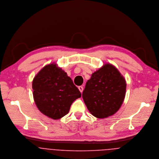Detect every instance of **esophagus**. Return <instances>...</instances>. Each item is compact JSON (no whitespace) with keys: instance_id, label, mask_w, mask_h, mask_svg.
Returning <instances> with one entry per match:
<instances>
[{"instance_id":"obj_1","label":"esophagus","mask_w":159,"mask_h":159,"mask_svg":"<svg viewBox=\"0 0 159 159\" xmlns=\"http://www.w3.org/2000/svg\"><path fill=\"white\" fill-rule=\"evenodd\" d=\"M78 89H79V90H80L81 92H83V86H78Z\"/></svg>"}]
</instances>
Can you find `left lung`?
I'll list each match as a JSON object with an SVG mask.
<instances>
[{
	"instance_id": "left-lung-1",
	"label": "left lung",
	"mask_w": 159,
	"mask_h": 159,
	"mask_svg": "<svg viewBox=\"0 0 159 159\" xmlns=\"http://www.w3.org/2000/svg\"><path fill=\"white\" fill-rule=\"evenodd\" d=\"M125 91L124 76L113 65L105 64L92 74L82 97L89 112L97 118L103 119L119 110Z\"/></svg>"
}]
</instances>
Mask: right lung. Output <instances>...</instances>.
Instances as JSON below:
<instances>
[{
	"instance_id": "add662e5",
	"label": "right lung",
	"mask_w": 159,
	"mask_h": 159,
	"mask_svg": "<svg viewBox=\"0 0 159 159\" xmlns=\"http://www.w3.org/2000/svg\"><path fill=\"white\" fill-rule=\"evenodd\" d=\"M32 89L38 109L56 120L68 114L72 103L81 97L67 73L54 63L46 66L36 75Z\"/></svg>"
}]
</instances>
